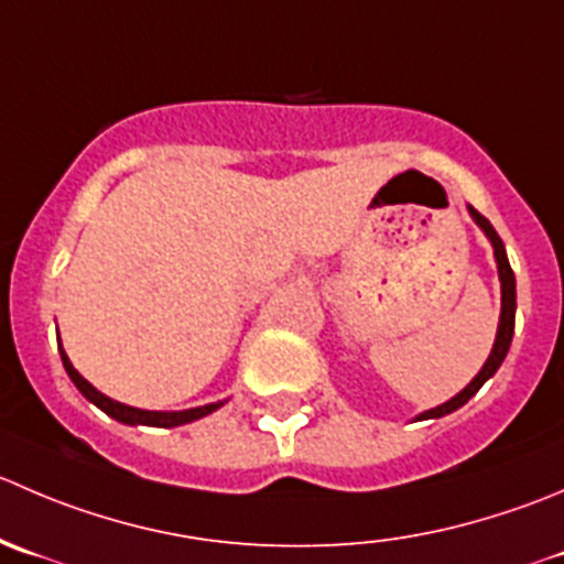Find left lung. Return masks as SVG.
I'll return each mask as SVG.
<instances>
[{
    "mask_svg": "<svg viewBox=\"0 0 564 564\" xmlns=\"http://www.w3.org/2000/svg\"><path fill=\"white\" fill-rule=\"evenodd\" d=\"M471 217L477 220V226L482 228L485 234H488V239L494 242V256H496V264H499V281H501V319H499V333H496V344H494V352H490V358L485 360L482 371H479L477 377H474L471 382H468L466 388H463L460 393H457L455 399H449L446 404H438V408L427 410V413H421L419 419H441V415L452 413V410L463 408V404L468 402V399L474 397V393L479 391V388L485 386V382L490 380V377L496 375V369L501 366V360L507 358V349H510V341H512V333H516V275H512V267L510 261H507V253H505V242H501V237L496 234V228L490 226L488 217L479 215L477 209L471 206Z\"/></svg>",
    "mask_w": 564,
    "mask_h": 564,
    "instance_id": "obj_1",
    "label": "left lung"
}]
</instances>
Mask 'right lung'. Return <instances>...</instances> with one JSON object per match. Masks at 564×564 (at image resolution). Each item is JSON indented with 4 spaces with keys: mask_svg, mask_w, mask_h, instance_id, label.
I'll return each mask as SVG.
<instances>
[{
    "mask_svg": "<svg viewBox=\"0 0 564 564\" xmlns=\"http://www.w3.org/2000/svg\"><path fill=\"white\" fill-rule=\"evenodd\" d=\"M59 358H63L65 371H68V377L74 380V386L82 391V397L90 399L96 408H101L104 413L112 415V419H118V421H123V424H145V427H178V424H189V421H195V419H204V415H209L212 410H217L223 404V402L204 404V408L178 410V413H162V410H137V408H129V404H120V402H115V399L104 397L101 391H96V388H93L90 382H87L85 377H82L79 371L70 366L68 355L63 352V347H59Z\"/></svg>",
    "mask_w": 564,
    "mask_h": 564,
    "instance_id": "obj_1",
    "label": "right lung"
}]
</instances>
